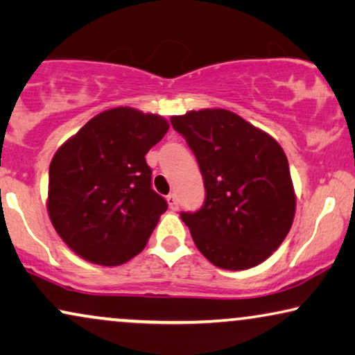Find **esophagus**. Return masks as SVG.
<instances>
[{
	"label": "esophagus",
	"instance_id": "1",
	"mask_svg": "<svg viewBox=\"0 0 355 355\" xmlns=\"http://www.w3.org/2000/svg\"><path fill=\"white\" fill-rule=\"evenodd\" d=\"M167 202L170 206V209H178V200H177V195L175 193H170V195L167 196Z\"/></svg>",
	"mask_w": 355,
	"mask_h": 355
}]
</instances>
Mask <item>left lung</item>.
Masks as SVG:
<instances>
[{
  "mask_svg": "<svg viewBox=\"0 0 355 355\" xmlns=\"http://www.w3.org/2000/svg\"><path fill=\"white\" fill-rule=\"evenodd\" d=\"M195 154L206 198L182 212L196 247L217 268L248 269L284 242L295 214L289 162L276 139L222 108L170 118Z\"/></svg>",
  "mask_w": 355,
  "mask_h": 355,
  "instance_id": "left-lung-1",
  "label": "left lung"
}]
</instances>
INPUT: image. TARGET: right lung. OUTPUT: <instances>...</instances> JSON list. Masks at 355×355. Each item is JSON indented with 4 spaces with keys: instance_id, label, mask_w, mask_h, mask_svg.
I'll list each match as a JSON object with an SVG mask.
<instances>
[{
    "instance_id": "obj_1",
    "label": "right lung",
    "mask_w": 355,
    "mask_h": 355,
    "mask_svg": "<svg viewBox=\"0 0 355 355\" xmlns=\"http://www.w3.org/2000/svg\"><path fill=\"white\" fill-rule=\"evenodd\" d=\"M167 130L162 116L118 107L98 113L56 150L46 206L74 253L118 266L146 247L167 211V201L153 190L146 154Z\"/></svg>"
}]
</instances>
